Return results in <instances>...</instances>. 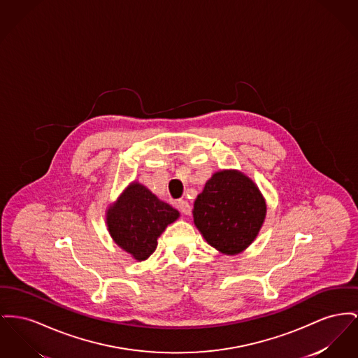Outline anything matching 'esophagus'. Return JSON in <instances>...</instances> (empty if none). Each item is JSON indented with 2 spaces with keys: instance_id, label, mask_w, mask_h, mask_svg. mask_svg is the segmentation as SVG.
<instances>
[{
  "instance_id": "1",
  "label": "esophagus",
  "mask_w": 358,
  "mask_h": 358,
  "mask_svg": "<svg viewBox=\"0 0 358 358\" xmlns=\"http://www.w3.org/2000/svg\"><path fill=\"white\" fill-rule=\"evenodd\" d=\"M177 207H178L180 212H182L184 215H189L190 206L188 201H185V200H180V201L177 203Z\"/></svg>"
}]
</instances>
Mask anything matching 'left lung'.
I'll return each mask as SVG.
<instances>
[{
	"mask_svg": "<svg viewBox=\"0 0 358 358\" xmlns=\"http://www.w3.org/2000/svg\"><path fill=\"white\" fill-rule=\"evenodd\" d=\"M266 203L238 170L216 171L193 204V222L212 248L234 255L252 245L262 227Z\"/></svg>",
	"mask_w": 358,
	"mask_h": 358,
	"instance_id": "left-lung-1",
	"label": "left lung"
}]
</instances>
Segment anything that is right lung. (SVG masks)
<instances>
[{"mask_svg": "<svg viewBox=\"0 0 358 358\" xmlns=\"http://www.w3.org/2000/svg\"><path fill=\"white\" fill-rule=\"evenodd\" d=\"M180 212L139 182L128 185L106 210V226L115 243L138 261H145L157 249V239Z\"/></svg>", "mask_w": 358, "mask_h": 358, "instance_id": "1", "label": "right lung"}]
</instances>
